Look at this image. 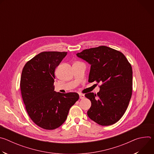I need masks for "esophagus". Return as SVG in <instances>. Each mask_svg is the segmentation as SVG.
Returning <instances> with one entry per match:
<instances>
[{"instance_id": "obj_1", "label": "esophagus", "mask_w": 154, "mask_h": 154, "mask_svg": "<svg viewBox=\"0 0 154 154\" xmlns=\"http://www.w3.org/2000/svg\"><path fill=\"white\" fill-rule=\"evenodd\" d=\"M79 97H80V99H83L85 98V95L82 94H79Z\"/></svg>"}]
</instances>
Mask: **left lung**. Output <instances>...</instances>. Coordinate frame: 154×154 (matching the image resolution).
<instances>
[{
    "instance_id": "8db88e82",
    "label": "left lung",
    "mask_w": 154,
    "mask_h": 154,
    "mask_svg": "<svg viewBox=\"0 0 154 154\" xmlns=\"http://www.w3.org/2000/svg\"><path fill=\"white\" fill-rule=\"evenodd\" d=\"M76 55L91 65L88 82L102 83L97 94L85 96L91 106L88 117L101 125L118 121L124 114L132 92V68L124 55L102 46L85 49Z\"/></svg>"
}]
</instances>
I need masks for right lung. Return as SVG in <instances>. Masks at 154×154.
I'll return each mask as SVG.
<instances>
[{
    "instance_id": "obj_1",
    "label": "right lung",
    "mask_w": 154,
    "mask_h": 154,
    "mask_svg": "<svg viewBox=\"0 0 154 154\" xmlns=\"http://www.w3.org/2000/svg\"><path fill=\"white\" fill-rule=\"evenodd\" d=\"M66 55L64 52H41L29 61L22 72L20 87L26 110L31 119L44 129L61 126L79 99L76 93L54 91L55 68Z\"/></svg>"
}]
</instances>
